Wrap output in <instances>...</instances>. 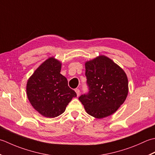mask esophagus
<instances>
[{
    "mask_svg": "<svg viewBox=\"0 0 155 155\" xmlns=\"http://www.w3.org/2000/svg\"><path fill=\"white\" fill-rule=\"evenodd\" d=\"M75 92H76V94H77V96H79V95H80V90L78 89V88H76V89H75Z\"/></svg>",
    "mask_w": 155,
    "mask_h": 155,
    "instance_id": "1",
    "label": "esophagus"
}]
</instances>
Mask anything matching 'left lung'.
<instances>
[{
    "instance_id": "1",
    "label": "left lung",
    "mask_w": 155,
    "mask_h": 155,
    "mask_svg": "<svg viewBox=\"0 0 155 155\" xmlns=\"http://www.w3.org/2000/svg\"><path fill=\"white\" fill-rule=\"evenodd\" d=\"M88 92L79 97L86 112L96 118L112 114L124 102L128 78L123 69L104 55L86 63Z\"/></svg>"
}]
</instances>
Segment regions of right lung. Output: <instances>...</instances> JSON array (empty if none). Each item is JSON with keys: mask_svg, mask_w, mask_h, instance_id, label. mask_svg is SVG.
<instances>
[{"mask_svg": "<svg viewBox=\"0 0 155 155\" xmlns=\"http://www.w3.org/2000/svg\"><path fill=\"white\" fill-rule=\"evenodd\" d=\"M61 64L50 58L38 68L27 84V94L31 105L45 117L55 118L64 112L75 91L60 74Z\"/></svg>", "mask_w": 155, "mask_h": 155, "instance_id": "add662e5", "label": "right lung"}]
</instances>
